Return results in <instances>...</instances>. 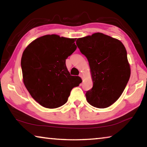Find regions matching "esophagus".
Segmentation results:
<instances>
[{
    "mask_svg": "<svg viewBox=\"0 0 147 147\" xmlns=\"http://www.w3.org/2000/svg\"><path fill=\"white\" fill-rule=\"evenodd\" d=\"M79 76H80V77H81V78H82V76H83V75H82V73H80V74H79Z\"/></svg>",
    "mask_w": 147,
    "mask_h": 147,
    "instance_id": "esophagus-1",
    "label": "esophagus"
}]
</instances>
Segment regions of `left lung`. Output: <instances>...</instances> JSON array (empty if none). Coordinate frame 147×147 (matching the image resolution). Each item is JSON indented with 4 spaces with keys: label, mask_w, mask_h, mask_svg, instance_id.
<instances>
[{
    "label": "left lung",
    "mask_w": 147,
    "mask_h": 147,
    "mask_svg": "<svg viewBox=\"0 0 147 147\" xmlns=\"http://www.w3.org/2000/svg\"><path fill=\"white\" fill-rule=\"evenodd\" d=\"M76 45L90 67L93 88L86 96L91 106L105 108L123 93L130 76V67L124 45L102 33L78 38Z\"/></svg>",
    "instance_id": "1"
}]
</instances>
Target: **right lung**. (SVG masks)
Instances as JSON below:
<instances>
[{"label":"right lung","mask_w":147,"mask_h":147,"mask_svg":"<svg viewBox=\"0 0 147 147\" xmlns=\"http://www.w3.org/2000/svg\"><path fill=\"white\" fill-rule=\"evenodd\" d=\"M75 39L46 35L24 50L21 65L23 82L35 100L45 108H56L67 102L72 89L82 82L71 76L65 60L76 49Z\"/></svg>","instance_id":"1"}]
</instances>
